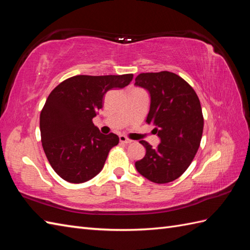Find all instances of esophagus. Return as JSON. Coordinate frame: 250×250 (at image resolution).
<instances>
[{"mask_svg":"<svg viewBox=\"0 0 250 250\" xmlns=\"http://www.w3.org/2000/svg\"><path fill=\"white\" fill-rule=\"evenodd\" d=\"M119 141L120 143H122V144H130V143H132V141L130 139H128V137L125 136V135H120L119 136Z\"/></svg>","mask_w":250,"mask_h":250,"instance_id":"obj_1","label":"esophagus"}]
</instances>
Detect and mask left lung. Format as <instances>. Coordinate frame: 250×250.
Returning a JSON list of instances; mask_svg holds the SVG:
<instances>
[{"instance_id":"8db88e82","label":"left lung","mask_w":250,"mask_h":250,"mask_svg":"<svg viewBox=\"0 0 250 250\" xmlns=\"http://www.w3.org/2000/svg\"><path fill=\"white\" fill-rule=\"evenodd\" d=\"M134 84L149 93L146 122L155 125L160 139L156 148L140 142L146 155L135 167L152 183L173 182L188 168L200 147L204 125L200 100L187 82L167 71L142 73Z\"/></svg>"}]
</instances>
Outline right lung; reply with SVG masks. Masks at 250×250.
<instances>
[{
    "mask_svg": "<svg viewBox=\"0 0 250 250\" xmlns=\"http://www.w3.org/2000/svg\"><path fill=\"white\" fill-rule=\"evenodd\" d=\"M133 75L73 76L52 90L42 109L40 128L45 155L61 178L81 184L102 171L109 150L119 143L93 125L105 93L122 89Z\"/></svg>",
    "mask_w": 250,
    "mask_h": 250,
    "instance_id": "right-lung-1",
    "label": "right lung"
}]
</instances>
